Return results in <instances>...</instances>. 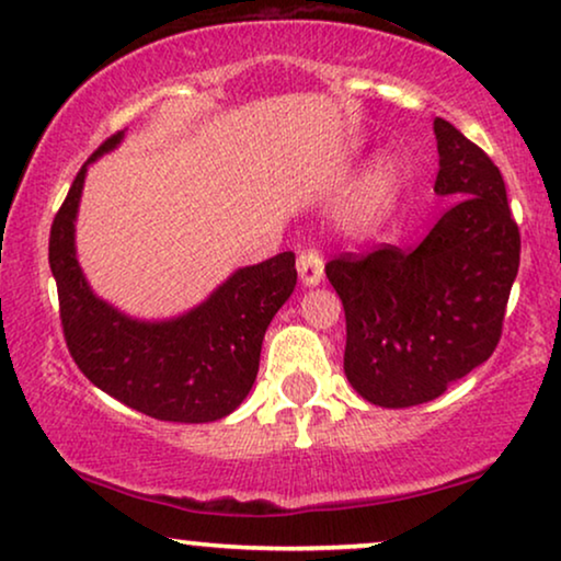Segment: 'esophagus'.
<instances>
[{
  "label": "esophagus",
  "mask_w": 561,
  "mask_h": 561,
  "mask_svg": "<svg viewBox=\"0 0 561 561\" xmlns=\"http://www.w3.org/2000/svg\"><path fill=\"white\" fill-rule=\"evenodd\" d=\"M296 271H298V278H301L304 286H307V288L319 286V283H322V278H324L322 254H319L317 250H304L296 260Z\"/></svg>",
  "instance_id": "esophagus-1"
}]
</instances>
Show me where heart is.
Here are the masks:
<instances>
[{
    "label": "heart",
    "mask_w": 561,
    "mask_h": 561,
    "mask_svg": "<svg viewBox=\"0 0 561 561\" xmlns=\"http://www.w3.org/2000/svg\"><path fill=\"white\" fill-rule=\"evenodd\" d=\"M404 172L397 157H378L366 174V183L360 187L358 201H355L351 227L360 234H370L387 224L391 210L397 208L399 193H402Z\"/></svg>",
    "instance_id": "heart-1"
}]
</instances>
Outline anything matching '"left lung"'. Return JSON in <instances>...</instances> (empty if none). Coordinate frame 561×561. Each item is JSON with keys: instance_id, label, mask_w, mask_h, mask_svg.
I'll return each mask as SVG.
<instances>
[{"instance_id": "obj_1", "label": "left lung", "mask_w": 561, "mask_h": 561, "mask_svg": "<svg viewBox=\"0 0 561 561\" xmlns=\"http://www.w3.org/2000/svg\"><path fill=\"white\" fill-rule=\"evenodd\" d=\"M450 206L414 250L381 247L327 263L345 307V376L370 404L431 402L490 358L520 265L503 174L448 121H433Z\"/></svg>"}]
</instances>
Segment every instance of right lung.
Segmentation results:
<instances>
[{
  "mask_svg": "<svg viewBox=\"0 0 561 561\" xmlns=\"http://www.w3.org/2000/svg\"><path fill=\"white\" fill-rule=\"evenodd\" d=\"M123 138L126 130L87 159L50 227L64 337L79 370L130 410L164 423H214L250 394L267 324L296 288V257L280 252L239 267L198 307L170 319L130 317L100 298L77 260V214L87 167Z\"/></svg>",
  "mask_w": 561,
  "mask_h": 561,
  "instance_id": "1",
  "label": "right lung"
}]
</instances>
